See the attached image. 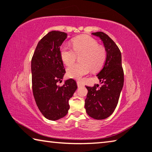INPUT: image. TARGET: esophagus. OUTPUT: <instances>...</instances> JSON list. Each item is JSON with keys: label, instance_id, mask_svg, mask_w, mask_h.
Returning a JSON list of instances; mask_svg holds the SVG:
<instances>
[{"label": "esophagus", "instance_id": "1", "mask_svg": "<svg viewBox=\"0 0 152 152\" xmlns=\"http://www.w3.org/2000/svg\"><path fill=\"white\" fill-rule=\"evenodd\" d=\"M77 84L78 87H81V86H83V84L81 83L80 82V81H77Z\"/></svg>", "mask_w": 152, "mask_h": 152}]
</instances>
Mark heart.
Wrapping results in <instances>:
<instances>
[{
  "label": "heart",
  "instance_id": "obj_1",
  "mask_svg": "<svg viewBox=\"0 0 152 152\" xmlns=\"http://www.w3.org/2000/svg\"><path fill=\"white\" fill-rule=\"evenodd\" d=\"M73 49L64 45L60 48V54L62 62L70 65L75 62L77 55L80 57V64H75L66 69L67 76L70 78L81 79L84 75L92 71H99L105 62L107 53L103 47L93 37L82 35L76 37L72 41Z\"/></svg>",
  "mask_w": 152,
  "mask_h": 152
}]
</instances>
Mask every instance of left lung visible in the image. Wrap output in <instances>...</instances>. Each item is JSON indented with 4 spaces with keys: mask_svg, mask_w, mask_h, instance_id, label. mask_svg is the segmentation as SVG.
Returning <instances> with one entry per match:
<instances>
[{
    "mask_svg": "<svg viewBox=\"0 0 152 152\" xmlns=\"http://www.w3.org/2000/svg\"><path fill=\"white\" fill-rule=\"evenodd\" d=\"M103 43L107 58L103 68L96 75L102 86H86L88 90L85 109L88 115L96 120H103L113 113L118 105L124 86L122 54L118 47L107 34L102 32H92Z\"/></svg>",
    "mask_w": 152,
    "mask_h": 152,
    "instance_id": "obj_1",
    "label": "left lung"
}]
</instances>
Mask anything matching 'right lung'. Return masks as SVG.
<instances>
[{
	"label": "right lung",
	"mask_w": 152,
	"mask_h": 152,
	"mask_svg": "<svg viewBox=\"0 0 152 152\" xmlns=\"http://www.w3.org/2000/svg\"><path fill=\"white\" fill-rule=\"evenodd\" d=\"M67 38L65 32L51 31L37 44L31 61L32 92L39 111L48 120L62 118L70 108L69 100L77 88L73 79L61 82L65 71L60 54V46Z\"/></svg>",
	"instance_id": "obj_1"
}]
</instances>
